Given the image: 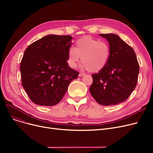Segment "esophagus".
Returning <instances> with one entry per match:
<instances>
[{
    "mask_svg": "<svg viewBox=\"0 0 153 153\" xmlns=\"http://www.w3.org/2000/svg\"><path fill=\"white\" fill-rule=\"evenodd\" d=\"M84 75H85L84 73H82V72H80L79 74V77H82V76H84Z\"/></svg>",
    "mask_w": 153,
    "mask_h": 153,
    "instance_id": "esophagus-1",
    "label": "esophagus"
}]
</instances>
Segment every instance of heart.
I'll return each mask as SVG.
<instances>
[{"mask_svg": "<svg viewBox=\"0 0 153 153\" xmlns=\"http://www.w3.org/2000/svg\"><path fill=\"white\" fill-rule=\"evenodd\" d=\"M110 56V50L107 43L91 36H85L76 42L74 49L70 48L68 50V63L74 68L81 58L84 69L97 72L106 66Z\"/></svg>", "mask_w": 153, "mask_h": 153, "instance_id": "obj_1", "label": "heart"}]
</instances>
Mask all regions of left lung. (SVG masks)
<instances>
[{
	"label": "left lung",
	"instance_id": "1",
	"mask_svg": "<svg viewBox=\"0 0 153 153\" xmlns=\"http://www.w3.org/2000/svg\"><path fill=\"white\" fill-rule=\"evenodd\" d=\"M107 39L110 56L106 66L92 75L89 91L102 105H117L125 101L137 84L139 63L133 48L115 34H100Z\"/></svg>",
	"mask_w": 153,
	"mask_h": 153
}]
</instances>
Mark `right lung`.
I'll return each instance as SVG.
<instances>
[{"label":"right lung","instance_id":"obj_1","mask_svg":"<svg viewBox=\"0 0 153 153\" xmlns=\"http://www.w3.org/2000/svg\"><path fill=\"white\" fill-rule=\"evenodd\" d=\"M69 35H47L29 45L20 62L22 85L30 100L42 106L58 104L79 72L67 62Z\"/></svg>","mask_w":153,"mask_h":153}]
</instances>
